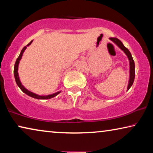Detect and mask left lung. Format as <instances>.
<instances>
[{
  "label": "left lung",
  "mask_w": 153,
  "mask_h": 153,
  "mask_svg": "<svg viewBox=\"0 0 153 153\" xmlns=\"http://www.w3.org/2000/svg\"><path fill=\"white\" fill-rule=\"evenodd\" d=\"M110 40H111L113 42H114L116 45L118 46V47L120 48V49L123 51V52L126 54L129 59V82H128V85H127V91L130 88L131 85H132L134 81V77H135V65H134V61L132 56H131V54L128 49H127L126 47L123 45L120 39H118L116 37H110Z\"/></svg>",
  "instance_id": "8db88e82"
}]
</instances>
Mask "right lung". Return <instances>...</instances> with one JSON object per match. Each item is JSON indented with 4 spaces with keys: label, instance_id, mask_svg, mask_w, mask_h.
I'll return each mask as SVG.
<instances>
[{
    "label": "right lung",
    "instance_id": "obj_1",
    "mask_svg": "<svg viewBox=\"0 0 153 153\" xmlns=\"http://www.w3.org/2000/svg\"><path fill=\"white\" fill-rule=\"evenodd\" d=\"M32 42H33V40L31 41L30 43L28 44V45H27L26 47H24V48H23V49L22 50V51H21L19 56V57L17 58V59H16V60L15 65H14V78H15L16 83V84H17L18 86L20 88V89L22 90V91L24 92V93H26V95H28V96H30V97H31L35 98V99H37V100L51 99V98L54 97H56V95H58V94H59L61 91H58V92H57V93H55L53 94H51V95H37V94H35L34 93H33V92L28 91V90H27L26 88H25L24 85H22V83H21L19 76V73H18L19 64L20 60L22 59L23 53H24V51L26 50L27 47H28L29 45H30L31 43H32Z\"/></svg>",
    "mask_w": 153,
    "mask_h": 153
}]
</instances>
